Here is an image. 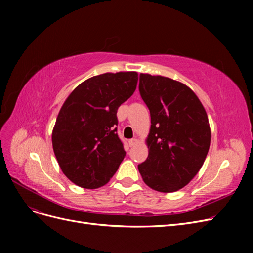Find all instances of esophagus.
<instances>
[{"label":"esophagus","mask_w":253,"mask_h":253,"mask_svg":"<svg viewBox=\"0 0 253 253\" xmlns=\"http://www.w3.org/2000/svg\"><path fill=\"white\" fill-rule=\"evenodd\" d=\"M137 142H138V139H137V138H132V139H129V140H128L129 147H133V145H135Z\"/></svg>","instance_id":"34e87169"}]
</instances>
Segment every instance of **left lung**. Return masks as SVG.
<instances>
[{"instance_id":"left-lung-1","label":"left lung","mask_w":253,"mask_h":253,"mask_svg":"<svg viewBox=\"0 0 253 253\" xmlns=\"http://www.w3.org/2000/svg\"><path fill=\"white\" fill-rule=\"evenodd\" d=\"M139 91L150 110L149 155L138 170L145 185L170 193L201 170L211 141L209 120L194 91L163 76L140 74Z\"/></svg>"}]
</instances>
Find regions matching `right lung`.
<instances>
[{"label": "right lung", "instance_id": "add662e5", "mask_svg": "<svg viewBox=\"0 0 253 253\" xmlns=\"http://www.w3.org/2000/svg\"><path fill=\"white\" fill-rule=\"evenodd\" d=\"M136 72L94 76L76 87L52 129V149L66 177L84 189L108 183L126 156L117 110L137 86Z\"/></svg>", "mask_w": 253, "mask_h": 253}]
</instances>
